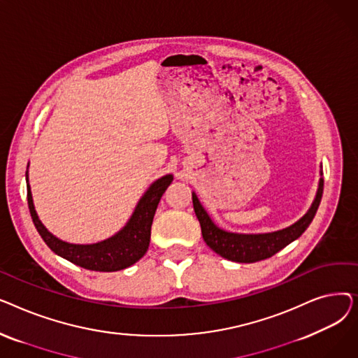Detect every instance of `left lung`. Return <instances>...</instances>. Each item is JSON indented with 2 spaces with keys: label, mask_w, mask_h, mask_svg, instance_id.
Listing matches in <instances>:
<instances>
[{
  "label": "left lung",
  "mask_w": 358,
  "mask_h": 358,
  "mask_svg": "<svg viewBox=\"0 0 358 358\" xmlns=\"http://www.w3.org/2000/svg\"><path fill=\"white\" fill-rule=\"evenodd\" d=\"M324 193V178L321 171L317 192L309 210L290 227L267 234H236L219 228L204 210L199 197L193 192V208L200 222L201 235L208 247L220 257L235 262H257L277 254L290 242L302 235L313 220Z\"/></svg>",
  "instance_id": "8db88e82"
}]
</instances>
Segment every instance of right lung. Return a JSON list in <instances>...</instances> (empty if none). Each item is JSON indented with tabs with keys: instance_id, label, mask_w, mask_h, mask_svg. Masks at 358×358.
I'll return each mask as SVG.
<instances>
[{
	"instance_id": "obj_1",
	"label": "right lung",
	"mask_w": 358,
	"mask_h": 358,
	"mask_svg": "<svg viewBox=\"0 0 358 358\" xmlns=\"http://www.w3.org/2000/svg\"><path fill=\"white\" fill-rule=\"evenodd\" d=\"M173 180V174H166L155 180L139 199L134 213H131L124 227L113 236L94 243H71L55 236L46 229L36 213L29 184V171H26L29 210L37 232L56 255L87 270L119 271L134 266L148 251L150 227H152L158 203Z\"/></svg>"
}]
</instances>
